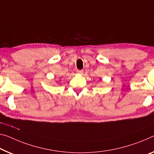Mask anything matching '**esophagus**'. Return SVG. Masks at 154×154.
<instances>
[{"label":"esophagus","instance_id":"1","mask_svg":"<svg viewBox=\"0 0 154 154\" xmlns=\"http://www.w3.org/2000/svg\"><path fill=\"white\" fill-rule=\"evenodd\" d=\"M77 74H80V75H82V74H83V71H82V70L77 71Z\"/></svg>","mask_w":154,"mask_h":154}]
</instances>
